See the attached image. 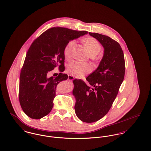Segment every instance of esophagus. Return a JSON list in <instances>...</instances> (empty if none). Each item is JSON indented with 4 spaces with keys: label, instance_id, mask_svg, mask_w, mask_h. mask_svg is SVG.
<instances>
[{
    "label": "esophagus",
    "instance_id": "1",
    "mask_svg": "<svg viewBox=\"0 0 151 151\" xmlns=\"http://www.w3.org/2000/svg\"><path fill=\"white\" fill-rule=\"evenodd\" d=\"M74 79H75V77H74L73 76H72V75H69V76H68V79L69 81H73Z\"/></svg>",
    "mask_w": 151,
    "mask_h": 151
}]
</instances>
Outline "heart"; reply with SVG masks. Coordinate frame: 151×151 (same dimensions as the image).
Returning <instances> with one entry per match:
<instances>
[{
    "label": "heart",
    "instance_id": "obj_1",
    "mask_svg": "<svg viewBox=\"0 0 151 151\" xmlns=\"http://www.w3.org/2000/svg\"><path fill=\"white\" fill-rule=\"evenodd\" d=\"M83 42L88 49L91 56H95L101 50V45L99 42L94 38L87 37L83 40ZM75 44L74 40L69 41L64 49V55L65 58L69 60L72 56V49ZM67 70L72 75L81 76L85 74L90 73L92 70L91 65L87 63H82L78 61H73L68 64Z\"/></svg>",
    "mask_w": 151,
    "mask_h": 151
}]
</instances>
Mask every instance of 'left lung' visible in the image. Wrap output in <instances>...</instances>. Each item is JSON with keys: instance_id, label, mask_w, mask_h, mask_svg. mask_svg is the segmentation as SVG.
I'll return each mask as SVG.
<instances>
[{"instance_id": "obj_1", "label": "left lung", "mask_w": 151, "mask_h": 151, "mask_svg": "<svg viewBox=\"0 0 151 151\" xmlns=\"http://www.w3.org/2000/svg\"><path fill=\"white\" fill-rule=\"evenodd\" d=\"M89 35L104 47V54L97 69L86 78L88 85L75 79L73 95L75 113L83 122L91 123L108 113L124 81L125 63L120 45L110 37L96 33Z\"/></svg>"}]
</instances>
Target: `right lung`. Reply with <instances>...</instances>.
Segmentation results:
<instances>
[{
  "label": "right lung",
  "instance_id": "right-lung-1",
  "mask_svg": "<svg viewBox=\"0 0 151 151\" xmlns=\"http://www.w3.org/2000/svg\"><path fill=\"white\" fill-rule=\"evenodd\" d=\"M87 33L54 27L33 42L26 53L19 78V103L27 116L40 119L50 112L57 86L67 80L68 75L60 73L56 78H47V73L56 67L61 72L63 71L65 45L70 40Z\"/></svg>",
  "mask_w": 151,
  "mask_h": 151
}]
</instances>
